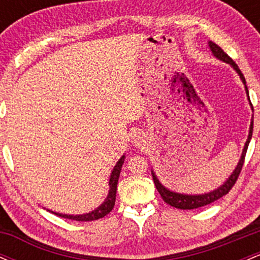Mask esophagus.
Returning <instances> with one entry per match:
<instances>
[{"instance_id":"esophagus-1","label":"esophagus","mask_w":260,"mask_h":260,"mask_svg":"<svg viewBox=\"0 0 260 260\" xmlns=\"http://www.w3.org/2000/svg\"><path fill=\"white\" fill-rule=\"evenodd\" d=\"M132 144L136 148H143L145 145V137L140 132H136L132 136Z\"/></svg>"}]
</instances>
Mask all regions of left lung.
<instances>
[{"label": "left lung", "instance_id": "left-lung-1", "mask_svg": "<svg viewBox=\"0 0 260 260\" xmlns=\"http://www.w3.org/2000/svg\"><path fill=\"white\" fill-rule=\"evenodd\" d=\"M208 46H209V49H210L211 53L214 55V57H216L217 59H220V61L225 62V63L231 66V67L236 71V73L240 76V78H241V80H242V83L244 85V90H246L247 98H248L250 109H252V111H253V106H252V103H250V100H249V92H248V88H247V84H246V79H244L243 74H242V72H241L240 68H238V66L235 63L234 59L230 58L229 56L222 51L221 47L217 46V45L214 44L213 41H208ZM252 133H253V117L250 118L248 138H247L246 143H244L242 154H241V157H240V160H238L235 170L232 171V174L229 176L228 180L223 182L221 186L217 187L216 189L210 190V192L202 193V194H186V193L174 192V190L169 189L168 187L164 186V184L159 181V178L156 177V175H155L154 170H151V175H153L155 187H156L157 192L160 193V196L162 197L164 202H166L169 205H171V207L181 209V210H190V209H197V208H201V207H204V205L210 204V203L215 202V201H217V199L221 198V197L228 194L229 190L231 189L232 186L236 183V181H237L238 175H240L241 170H242V166L244 162V156H246V153H247V148H248L250 139H252Z\"/></svg>", "mask_w": 260, "mask_h": 260}]
</instances>
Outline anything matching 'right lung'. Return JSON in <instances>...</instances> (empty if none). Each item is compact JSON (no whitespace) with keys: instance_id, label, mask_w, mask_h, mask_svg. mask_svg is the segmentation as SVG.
<instances>
[{"instance_id":"right-lung-1","label":"right lung","mask_w":260,"mask_h":260,"mask_svg":"<svg viewBox=\"0 0 260 260\" xmlns=\"http://www.w3.org/2000/svg\"><path fill=\"white\" fill-rule=\"evenodd\" d=\"M124 155H122L121 159L116 162L115 168L111 171V175H110V180H109V193H107V197L105 198L101 204L94 210L89 211V213L85 214H78V215H71V214H62V213H56V211L49 210L51 211L52 214L55 215H58L61 217H64V219H71V220H76V221H92V220H99L101 217L106 216L110 211L112 210L113 207H115V202H116V192H117V182H118V177H120V172L122 169V165L124 162Z\"/></svg>"}]
</instances>
